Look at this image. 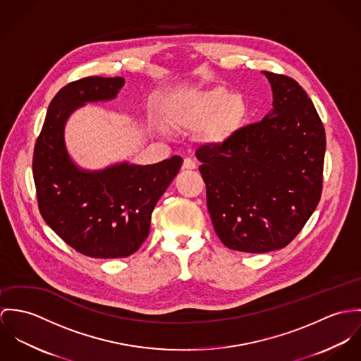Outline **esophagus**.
I'll return each instance as SVG.
<instances>
[{
	"instance_id": "esophagus-1",
	"label": "esophagus",
	"mask_w": 361,
	"mask_h": 361,
	"mask_svg": "<svg viewBox=\"0 0 361 361\" xmlns=\"http://www.w3.org/2000/svg\"><path fill=\"white\" fill-rule=\"evenodd\" d=\"M183 169H185V170H194V169H197V163L192 161L191 158H185L184 161H183Z\"/></svg>"
}]
</instances>
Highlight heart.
Masks as SVG:
<instances>
[{"mask_svg": "<svg viewBox=\"0 0 361 361\" xmlns=\"http://www.w3.org/2000/svg\"><path fill=\"white\" fill-rule=\"evenodd\" d=\"M247 116V105L240 95L223 87L185 90L176 95L171 119L181 126L200 124V137L212 145L228 141Z\"/></svg>", "mask_w": 361, "mask_h": 361, "instance_id": "b5f03b06", "label": "heart"}]
</instances>
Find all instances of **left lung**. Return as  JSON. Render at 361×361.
<instances>
[{
    "label": "left lung",
    "instance_id": "8db88e82",
    "mask_svg": "<svg viewBox=\"0 0 361 361\" xmlns=\"http://www.w3.org/2000/svg\"><path fill=\"white\" fill-rule=\"evenodd\" d=\"M262 73L273 109L195 154L216 234L249 253L281 249L300 233L320 200L325 155L324 126L306 91L288 76Z\"/></svg>",
    "mask_w": 361,
    "mask_h": 361
}]
</instances>
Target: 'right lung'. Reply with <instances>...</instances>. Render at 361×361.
I'll list each match as a JSON object with an SVG mask.
<instances>
[{
  "label": "right lung",
  "instance_id": "obj_1",
  "mask_svg": "<svg viewBox=\"0 0 361 361\" xmlns=\"http://www.w3.org/2000/svg\"><path fill=\"white\" fill-rule=\"evenodd\" d=\"M123 78L91 76L69 82L52 98L33 157L41 216L73 249L97 259L127 257L149 234L155 204L178 173L183 158L155 164L124 161L88 170L71 157L65 127L85 104L118 97Z\"/></svg>",
  "mask_w": 361,
  "mask_h": 361
}]
</instances>
